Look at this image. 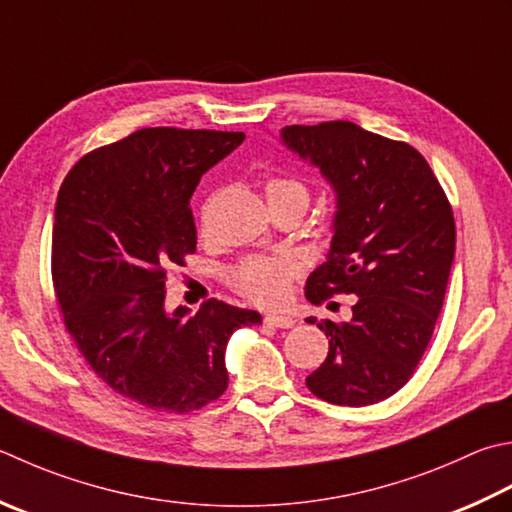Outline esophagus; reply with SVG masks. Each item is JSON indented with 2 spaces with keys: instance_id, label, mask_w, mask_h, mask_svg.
<instances>
[{
  "instance_id": "34e87169",
  "label": "esophagus",
  "mask_w": 512,
  "mask_h": 512,
  "mask_svg": "<svg viewBox=\"0 0 512 512\" xmlns=\"http://www.w3.org/2000/svg\"><path fill=\"white\" fill-rule=\"evenodd\" d=\"M266 324L277 328H293L295 319L290 315H266Z\"/></svg>"
}]
</instances>
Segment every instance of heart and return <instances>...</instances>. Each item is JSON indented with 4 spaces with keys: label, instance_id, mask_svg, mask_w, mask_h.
Masks as SVG:
<instances>
[{
    "label": "heart",
    "instance_id": "b5f03b06",
    "mask_svg": "<svg viewBox=\"0 0 512 512\" xmlns=\"http://www.w3.org/2000/svg\"><path fill=\"white\" fill-rule=\"evenodd\" d=\"M266 195L270 208L297 204L306 210L310 190L299 177L275 175L266 182ZM297 270L299 264L293 257H246L233 268L230 279L239 293L253 299L255 304L277 306L288 297Z\"/></svg>",
    "mask_w": 512,
    "mask_h": 512
}]
</instances>
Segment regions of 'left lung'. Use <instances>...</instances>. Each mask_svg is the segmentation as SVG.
Segmentation results:
<instances>
[{"label":"left lung","instance_id":"1","mask_svg":"<svg viewBox=\"0 0 512 512\" xmlns=\"http://www.w3.org/2000/svg\"><path fill=\"white\" fill-rule=\"evenodd\" d=\"M282 142L319 168L337 199L328 257L306 282L308 302L355 295L348 322L317 324L328 355L306 386L328 404H377L413 377L433 337L455 257L453 208L406 142L353 122L286 126Z\"/></svg>","mask_w":512,"mask_h":512}]
</instances>
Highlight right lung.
I'll list each match as a JSON object with an SVG mask.
<instances>
[{
    "instance_id": "1",
    "label": "right lung",
    "mask_w": 512,
    "mask_h": 512,
    "mask_svg": "<svg viewBox=\"0 0 512 512\" xmlns=\"http://www.w3.org/2000/svg\"><path fill=\"white\" fill-rule=\"evenodd\" d=\"M244 133L142 128L84 155L57 195L53 286L66 330L97 377L139 406L190 413L228 386L230 335L257 310L217 299L168 313L166 277L195 253L199 179Z\"/></svg>"
}]
</instances>
